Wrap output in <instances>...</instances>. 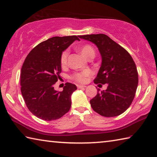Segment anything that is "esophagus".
I'll return each instance as SVG.
<instances>
[{"label": "esophagus", "instance_id": "1", "mask_svg": "<svg viewBox=\"0 0 157 157\" xmlns=\"http://www.w3.org/2000/svg\"><path fill=\"white\" fill-rule=\"evenodd\" d=\"M86 86L84 85H78V89H83V88H86Z\"/></svg>", "mask_w": 157, "mask_h": 157}]
</instances>
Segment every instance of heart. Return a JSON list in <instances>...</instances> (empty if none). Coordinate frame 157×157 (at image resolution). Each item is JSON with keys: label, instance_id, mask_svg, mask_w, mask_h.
<instances>
[{"label": "heart", "instance_id": "heart-1", "mask_svg": "<svg viewBox=\"0 0 157 157\" xmlns=\"http://www.w3.org/2000/svg\"><path fill=\"white\" fill-rule=\"evenodd\" d=\"M79 52L82 54V56L86 58V59H89V57L95 56V50L91 45L86 44L84 46H82L79 48ZM68 56V50H64L61 55L60 57V62L62 66H64L67 63V59ZM91 75V72L89 70H84L82 72L75 73L72 75V79L73 80L76 82H81V83H84V82H86L87 78Z\"/></svg>", "mask_w": 157, "mask_h": 157}]
</instances>
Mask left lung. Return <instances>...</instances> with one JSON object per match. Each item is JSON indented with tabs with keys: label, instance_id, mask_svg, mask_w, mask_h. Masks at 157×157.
Segmentation results:
<instances>
[{
	"label": "left lung",
	"instance_id": "obj_1",
	"mask_svg": "<svg viewBox=\"0 0 157 157\" xmlns=\"http://www.w3.org/2000/svg\"><path fill=\"white\" fill-rule=\"evenodd\" d=\"M96 45L102 63L95 84H107L105 91L98 92L90 100L95 112L105 117L121 115L131 105L139 82L136 66L127 50L104 34L79 36Z\"/></svg>",
	"mask_w": 157,
	"mask_h": 157
}]
</instances>
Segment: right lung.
Masks as SVG:
<instances>
[{
    "instance_id": "add662e5",
    "label": "right lung",
    "mask_w": 157,
    "mask_h": 157,
    "mask_svg": "<svg viewBox=\"0 0 157 157\" xmlns=\"http://www.w3.org/2000/svg\"><path fill=\"white\" fill-rule=\"evenodd\" d=\"M75 40L79 39L75 35L52 37L34 47L23 62L21 94L30 112L42 120H57L70 110L71 96L77 86L67 82L59 92L54 84L62 71L61 55Z\"/></svg>"
}]
</instances>
